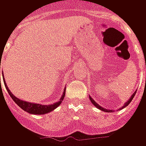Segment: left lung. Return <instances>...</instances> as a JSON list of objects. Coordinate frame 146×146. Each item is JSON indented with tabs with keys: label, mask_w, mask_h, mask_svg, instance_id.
Masks as SVG:
<instances>
[{
	"label": "left lung",
	"mask_w": 146,
	"mask_h": 146,
	"mask_svg": "<svg viewBox=\"0 0 146 146\" xmlns=\"http://www.w3.org/2000/svg\"><path fill=\"white\" fill-rule=\"evenodd\" d=\"M135 94H136V92H135V93H134V94H133V95H132L131 96V98H129L128 100H127V102L125 104H124V106L120 108V110H121V109H123V108L126 107L127 106H128V105L130 104V102H131L132 101V99H133V98H134V97H135ZM89 98H90V100H91V102H92V104L94 105V106H95L96 107L98 108V109H99V110H102V111H104V112H107V113H109V112H111V111H112V110H107V109H105V108L100 106H99V105H98V103H97V102H95V100H94V99H93V98H92V97H91V96L89 97Z\"/></svg>",
	"instance_id": "left-lung-1"
}]
</instances>
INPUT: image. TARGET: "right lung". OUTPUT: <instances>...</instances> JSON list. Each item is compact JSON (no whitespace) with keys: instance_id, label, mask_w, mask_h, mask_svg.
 Returning a JSON list of instances; mask_svg holds the SVG:
<instances>
[{"instance_id":"obj_1","label":"right lung","mask_w":146,"mask_h":146,"mask_svg":"<svg viewBox=\"0 0 146 146\" xmlns=\"http://www.w3.org/2000/svg\"><path fill=\"white\" fill-rule=\"evenodd\" d=\"M0 69H1V61H0ZM3 80H4V83H5V88L8 91V94L11 96V98L13 99V101L16 103V104L19 106L20 108H22L23 110L27 111V113H31V114H38V115H40V114H46V113H50L51 111L54 110V109L59 106V105L62 103V102L63 100L64 97H65V93H66V88L64 89V92L62 97H61L60 100L57 102H54V104L48 105V106H44V105H40V104H36V103H31V102H28L23 101V100H21V99H19L18 98H16L12 93L11 92V91L8 89V86L5 83V78H4V76H3ZM0 84H1V77H0Z\"/></svg>"}]
</instances>
